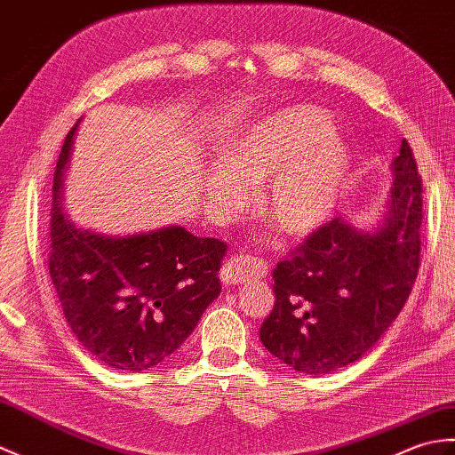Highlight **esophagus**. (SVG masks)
<instances>
[{
  "instance_id": "esophagus-1",
  "label": "esophagus",
  "mask_w": 455,
  "mask_h": 455,
  "mask_svg": "<svg viewBox=\"0 0 455 455\" xmlns=\"http://www.w3.org/2000/svg\"><path fill=\"white\" fill-rule=\"evenodd\" d=\"M266 273V266L251 256H232L227 259V263L220 269V277H223L225 283H242L246 279L253 277H261Z\"/></svg>"
}]
</instances>
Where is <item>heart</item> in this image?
Returning a JSON list of instances; mask_svg holds the SVG:
<instances>
[{
    "instance_id": "1",
    "label": "heart",
    "mask_w": 455,
    "mask_h": 455,
    "mask_svg": "<svg viewBox=\"0 0 455 455\" xmlns=\"http://www.w3.org/2000/svg\"><path fill=\"white\" fill-rule=\"evenodd\" d=\"M223 168L205 176L211 207L228 219L246 199V188L263 180L259 213L284 235L320 227L339 197L347 176V145L314 107H289L263 116L225 145Z\"/></svg>"
}]
</instances>
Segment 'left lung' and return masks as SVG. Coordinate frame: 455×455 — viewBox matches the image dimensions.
<instances>
[{"label":"left lung","mask_w":455,"mask_h":455,"mask_svg":"<svg viewBox=\"0 0 455 455\" xmlns=\"http://www.w3.org/2000/svg\"><path fill=\"white\" fill-rule=\"evenodd\" d=\"M384 223L372 232L333 219L273 269L275 304L259 339L304 374H330L358 361L394 323L420 263L422 178L401 141Z\"/></svg>","instance_id":"obj_1"}]
</instances>
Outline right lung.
<instances>
[{
  "label": "right lung",
  "instance_id": "right-lung-1",
  "mask_svg": "<svg viewBox=\"0 0 455 455\" xmlns=\"http://www.w3.org/2000/svg\"><path fill=\"white\" fill-rule=\"evenodd\" d=\"M73 132L54 172L50 277L77 341L114 371L141 372L171 356L219 297L228 246L182 227L112 238L69 223L60 189Z\"/></svg>",
  "mask_w": 455,
  "mask_h": 455
}]
</instances>
